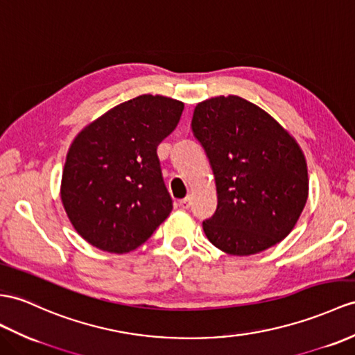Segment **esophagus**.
Wrapping results in <instances>:
<instances>
[{"label":"esophagus","mask_w":355,"mask_h":355,"mask_svg":"<svg viewBox=\"0 0 355 355\" xmlns=\"http://www.w3.org/2000/svg\"><path fill=\"white\" fill-rule=\"evenodd\" d=\"M179 206L182 207V209H188V207L191 206V196H187L182 200H179Z\"/></svg>","instance_id":"1"}]
</instances>
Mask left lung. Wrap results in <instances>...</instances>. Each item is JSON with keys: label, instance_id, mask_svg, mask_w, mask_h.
Returning a JSON list of instances; mask_svg holds the SVG:
<instances>
[{"label": "left lung", "instance_id": "obj_1", "mask_svg": "<svg viewBox=\"0 0 355 355\" xmlns=\"http://www.w3.org/2000/svg\"><path fill=\"white\" fill-rule=\"evenodd\" d=\"M193 134L217 185V211L205 235L232 256L261 253L286 238L309 196L298 143L261 107L229 94L197 103Z\"/></svg>", "mask_w": 355, "mask_h": 355}]
</instances>
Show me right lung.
<instances>
[{"mask_svg": "<svg viewBox=\"0 0 355 355\" xmlns=\"http://www.w3.org/2000/svg\"><path fill=\"white\" fill-rule=\"evenodd\" d=\"M184 102L141 94L111 108L75 137L62 176L72 226L102 252L123 254L148 241L173 202L157 148L182 116Z\"/></svg>", "mask_w": 355, "mask_h": 355, "instance_id": "right-lung-1", "label": "right lung"}]
</instances>
